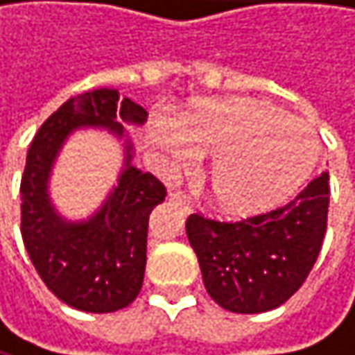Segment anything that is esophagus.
I'll return each mask as SVG.
<instances>
[{
	"mask_svg": "<svg viewBox=\"0 0 355 355\" xmlns=\"http://www.w3.org/2000/svg\"><path fill=\"white\" fill-rule=\"evenodd\" d=\"M168 200H170L174 206H181V210L191 212V202H189V198H187L183 191H172V193L168 196Z\"/></svg>",
	"mask_w": 355,
	"mask_h": 355,
	"instance_id": "obj_1",
	"label": "esophagus"
}]
</instances>
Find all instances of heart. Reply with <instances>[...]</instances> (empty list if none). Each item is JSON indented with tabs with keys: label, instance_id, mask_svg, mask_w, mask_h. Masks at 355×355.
<instances>
[{
	"label": "heart",
	"instance_id": "b5f03b06",
	"mask_svg": "<svg viewBox=\"0 0 355 355\" xmlns=\"http://www.w3.org/2000/svg\"><path fill=\"white\" fill-rule=\"evenodd\" d=\"M153 143L176 168H193L212 153L214 204L238 216L288 202L311 176L320 141L311 125L257 98H202L179 119L155 117Z\"/></svg>",
	"mask_w": 355,
	"mask_h": 355
}]
</instances>
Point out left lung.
Returning <instances> with one entry per match:
<instances>
[{"label":"left lung","mask_w":355,"mask_h":355,"mask_svg":"<svg viewBox=\"0 0 355 355\" xmlns=\"http://www.w3.org/2000/svg\"><path fill=\"white\" fill-rule=\"evenodd\" d=\"M328 172L291 204L238 223L189 214L185 230L202 280L223 309L263 313L286 303L309 275L326 234Z\"/></svg>","instance_id":"obj_1"}]
</instances>
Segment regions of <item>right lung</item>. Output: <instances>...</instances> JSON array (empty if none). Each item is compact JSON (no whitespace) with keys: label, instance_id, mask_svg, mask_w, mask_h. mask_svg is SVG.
Segmentation results:
<instances>
[{"label":"right lung","instance_id":"right-lung-1","mask_svg":"<svg viewBox=\"0 0 355 355\" xmlns=\"http://www.w3.org/2000/svg\"><path fill=\"white\" fill-rule=\"evenodd\" d=\"M147 111L113 88L71 96L37 130L20 181V234L46 286L67 305L109 313L128 307L141 293L147 265L151 210L166 187L132 164L135 143L125 125H143ZM105 130L124 147V164L105 202L89 217L71 221L51 202L53 164L78 130Z\"/></svg>","mask_w":355,"mask_h":355}]
</instances>
